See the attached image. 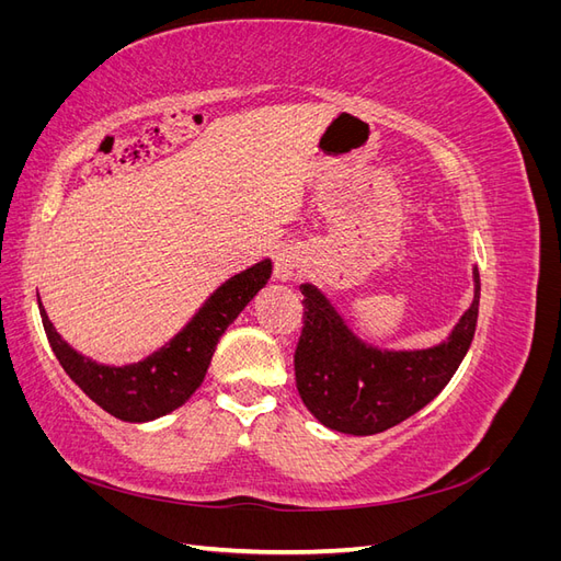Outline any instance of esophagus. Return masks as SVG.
<instances>
[{"mask_svg": "<svg viewBox=\"0 0 561 561\" xmlns=\"http://www.w3.org/2000/svg\"><path fill=\"white\" fill-rule=\"evenodd\" d=\"M301 268V252L295 245H283L276 250L274 257V276L283 283L295 280Z\"/></svg>", "mask_w": 561, "mask_h": 561, "instance_id": "esophagus-1", "label": "esophagus"}]
</instances>
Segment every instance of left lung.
I'll list each match as a JSON object with an SVG mask.
<instances>
[{"label": "left lung", "mask_w": 561, "mask_h": 561, "mask_svg": "<svg viewBox=\"0 0 561 561\" xmlns=\"http://www.w3.org/2000/svg\"><path fill=\"white\" fill-rule=\"evenodd\" d=\"M474 295L445 342L393 351L367 344L316 285L304 283V330L295 351L297 390L309 412L332 431L375 435L398 426L439 396L466 358L480 311Z\"/></svg>", "instance_id": "left-lung-1"}]
</instances>
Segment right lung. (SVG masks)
<instances>
[{"instance_id":"obj_1","label":"right lung","mask_w":561,"mask_h":561,"mask_svg":"<svg viewBox=\"0 0 561 561\" xmlns=\"http://www.w3.org/2000/svg\"><path fill=\"white\" fill-rule=\"evenodd\" d=\"M271 268L274 264L266 257L231 276L203 301V307L171 342L149 353L147 358L122 367L95 363L89 355L75 351L48 320L39 295L37 301L48 344L70 379L112 416L145 423L171 414L194 396L206 377L219 336L268 283Z\"/></svg>"}]
</instances>
